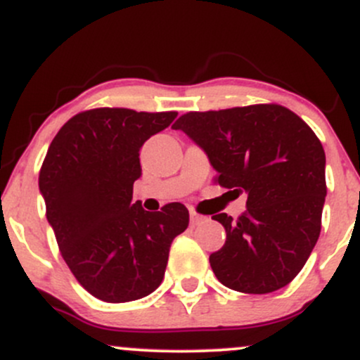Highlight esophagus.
<instances>
[{
	"mask_svg": "<svg viewBox=\"0 0 360 360\" xmlns=\"http://www.w3.org/2000/svg\"><path fill=\"white\" fill-rule=\"evenodd\" d=\"M204 221H205V216H200V214L191 211V224L192 226H195V224H199V223H204Z\"/></svg>",
	"mask_w": 360,
	"mask_h": 360,
	"instance_id": "1",
	"label": "esophagus"
}]
</instances>
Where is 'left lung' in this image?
I'll use <instances>...</instances> for the list:
<instances>
[{
  "label": "left lung",
  "instance_id": "left-lung-1",
  "mask_svg": "<svg viewBox=\"0 0 360 360\" xmlns=\"http://www.w3.org/2000/svg\"><path fill=\"white\" fill-rule=\"evenodd\" d=\"M200 146L229 192L248 193L238 219L214 214L224 246L209 257L226 288L267 294L304 267L321 231L325 151L301 117L276 103L188 112L172 126Z\"/></svg>",
  "mask_w": 360,
  "mask_h": 360
}]
</instances>
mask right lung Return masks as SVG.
<instances>
[{"mask_svg": "<svg viewBox=\"0 0 360 360\" xmlns=\"http://www.w3.org/2000/svg\"><path fill=\"white\" fill-rule=\"evenodd\" d=\"M176 112L93 108L71 117L52 139L39 175L60 255L91 296L127 302L161 284L173 238L188 226L180 202L148 212L132 204L139 149Z\"/></svg>", "mask_w": 360, "mask_h": 360, "instance_id": "right-lung-1", "label": "right lung"}]
</instances>
